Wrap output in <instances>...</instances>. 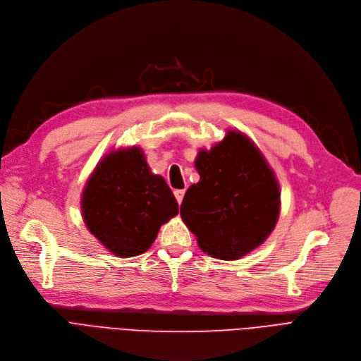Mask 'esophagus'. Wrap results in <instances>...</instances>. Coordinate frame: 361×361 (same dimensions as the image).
I'll list each match as a JSON object with an SVG mask.
<instances>
[{
    "mask_svg": "<svg viewBox=\"0 0 361 361\" xmlns=\"http://www.w3.org/2000/svg\"><path fill=\"white\" fill-rule=\"evenodd\" d=\"M183 195H185V190H176V191H175V197H176V200H178V204L182 202Z\"/></svg>",
    "mask_w": 361,
    "mask_h": 361,
    "instance_id": "esophagus-1",
    "label": "esophagus"
}]
</instances>
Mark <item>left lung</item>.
Returning a JSON list of instances; mask_svg holds the SVG:
<instances>
[{"label":"left lung","mask_w":361,"mask_h":361,"mask_svg":"<svg viewBox=\"0 0 361 361\" xmlns=\"http://www.w3.org/2000/svg\"><path fill=\"white\" fill-rule=\"evenodd\" d=\"M200 180L186 191L180 217L198 247L214 259L238 260L259 248L281 214V186L260 148L244 132L195 157Z\"/></svg>","instance_id":"8db88e82"}]
</instances>
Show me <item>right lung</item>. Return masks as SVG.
Instances as JSON below:
<instances>
[{"instance_id": "right-lung-1", "label": "right lung", "mask_w": 361, "mask_h": 361, "mask_svg": "<svg viewBox=\"0 0 361 361\" xmlns=\"http://www.w3.org/2000/svg\"><path fill=\"white\" fill-rule=\"evenodd\" d=\"M80 210L101 245L129 259L152 245L179 205L166 180L151 171L142 148L132 145L101 157L82 190Z\"/></svg>"}]
</instances>
